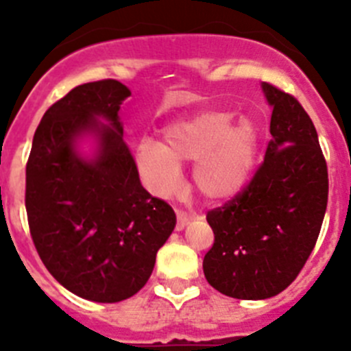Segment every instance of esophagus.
<instances>
[{"mask_svg":"<svg viewBox=\"0 0 351 351\" xmlns=\"http://www.w3.org/2000/svg\"><path fill=\"white\" fill-rule=\"evenodd\" d=\"M190 219L191 218L184 213V210H178V225H176V228H178V230H182V228L190 223Z\"/></svg>","mask_w":351,"mask_h":351,"instance_id":"obj_1","label":"esophagus"}]
</instances>
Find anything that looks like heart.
<instances>
[{
  "mask_svg": "<svg viewBox=\"0 0 351 351\" xmlns=\"http://www.w3.org/2000/svg\"><path fill=\"white\" fill-rule=\"evenodd\" d=\"M232 121L234 114L207 110L167 126L165 144L142 141L137 167L145 186L170 197L182 184L179 163H195V188L207 200L223 202L241 193L255 169L260 133L250 119Z\"/></svg>",
  "mask_w": 351,
  "mask_h": 351,
  "instance_id": "heart-1",
  "label": "heart"
}]
</instances>
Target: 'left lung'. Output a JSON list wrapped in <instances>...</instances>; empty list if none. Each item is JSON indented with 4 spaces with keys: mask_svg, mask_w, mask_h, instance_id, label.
Masks as SVG:
<instances>
[{
    "mask_svg": "<svg viewBox=\"0 0 351 351\" xmlns=\"http://www.w3.org/2000/svg\"><path fill=\"white\" fill-rule=\"evenodd\" d=\"M271 142L250 184L207 213L214 244L204 256L213 288L234 299L278 295L299 276L324 223L328 173L318 133L302 105L262 82Z\"/></svg>",
    "mask_w": 351,
    "mask_h": 351,
    "instance_id": "1",
    "label": "left lung"
}]
</instances>
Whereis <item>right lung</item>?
Instances as JSON below:
<instances>
[{
  "mask_svg": "<svg viewBox=\"0 0 351 351\" xmlns=\"http://www.w3.org/2000/svg\"><path fill=\"white\" fill-rule=\"evenodd\" d=\"M130 95L114 79L71 89L43 114L26 165L27 223L40 258L66 290L93 302L135 295L176 226L172 207L142 188L123 141L119 108ZM86 134L97 141L93 158L76 149Z\"/></svg>",
  "mask_w": 351,
  "mask_h": 351,
  "instance_id": "right-lung-1",
  "label": "right lung"
}]
</instances>
